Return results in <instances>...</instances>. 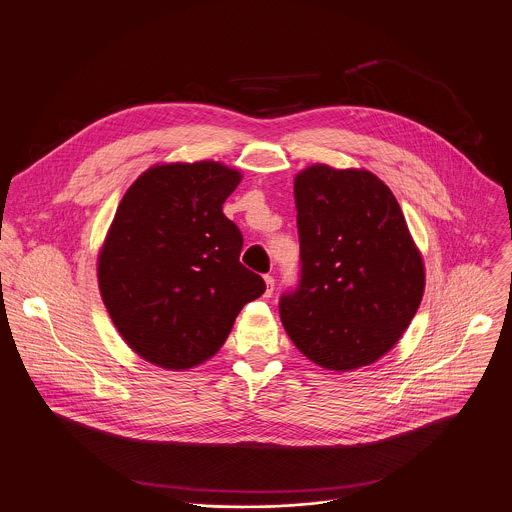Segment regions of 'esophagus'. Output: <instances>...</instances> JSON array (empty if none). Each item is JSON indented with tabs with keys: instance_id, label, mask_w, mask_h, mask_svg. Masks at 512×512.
I'll list each match as a JSON object with an SVG mask.
<instances>
[{
	"instance_id": "esophagus-1",
	"label": "esophagus",
	"mask_w": 512,
	"mask_h": 512,
	"mask_svg": "<svg viewBox=\"0 0 512 512\" xmlns=\"http://www.w3.org/2000/svg\"><path fill=\"white\" fill-rule=\"evenodd\" d=\"M263 279H265V285H267L265 297H271L273 295V287H275V279H273V275H265Z\"/></svg>"
}]
</instances>
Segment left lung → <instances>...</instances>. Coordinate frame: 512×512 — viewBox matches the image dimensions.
Segmentation results:
<instances>
[{
    "instance_id": "obj_1",
    "label": "left lung",
    "mask_w": 512,
    "mask_h": 512,
    "mask_svg": "<svg viewBox=\"0 0 512 512\" xmlns=\"http://www.w3.org/2000/svg\"><path fill=\"white\" fill-rule=\"evenodd\" d=\"M301 275L279 299L297 350L350 372L388 354L424 295V263L392 191L370 170L313 164L293 185Z\"/></svg>"
}]
</instances>
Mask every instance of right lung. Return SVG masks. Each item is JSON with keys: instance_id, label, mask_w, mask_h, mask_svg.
I'll return each mask as SVG.
<instances>
[{"instance_id": "obj_1", "label": "right lung", "mask_w": 512, "mask_h": 512, "mask_svg": "<svg viewBox=\"0 0 512 512\" xmlns=\"http://www.w3.org/2000/svg\"><path fill=\"white\" fill-rule=\"evenodd\" d=\"M241 173L221 162L158 164L122 197L98 257L102 301L146 362L187 370L213 358L245 303L265 291L223 215Z\"/></svg>"}]
</instances>
